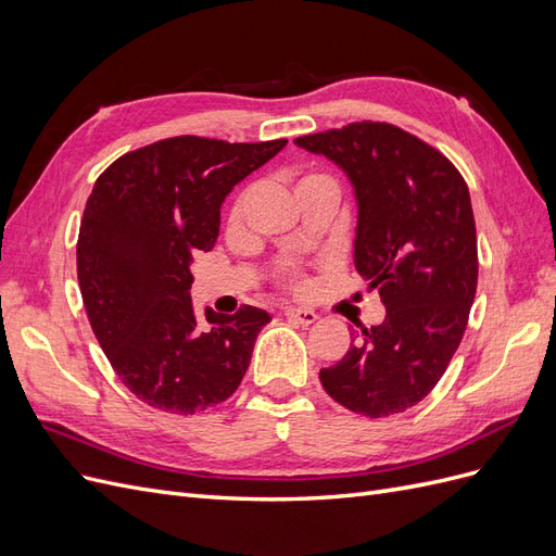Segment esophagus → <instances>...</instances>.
I'll list each match as a JSON object with an SVG mask.
<instances>
[{"label":"esophagus","mask_w":556,"mask_h":556,"mask_svg":"<svg viewBox=\"0 0 556 556\" xmlns=\"http://www.w3.org/2000/svg\"><path fill=\"white\" fill-rule=\"evenodd\" d=\"M285 317H288L290 323H294V325L308 327V325H313L315 319H317V313L308 311V308H288V311H285Z\"/></svg>","instance_id":"esophagus-1"}]
</instances>
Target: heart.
<instances>
[{
    "label": "heart",
    "instance_id": "b5f03b06",
    "mask_svg": "<svg viewBox=\"0 0 556 556\" xmlns=\"http://www.w3.org/2000/svg\"><path fill=\"white\" fill-rule=\"evenodd\" d=\"M323 182H333V180H331L327 174L306 172V174H301V176L294 180V192L315 188V185H323ZM245 199H248V194L239 197L237 204H233V208H231V225H239V223H241L243 208H245ZM276 280L282 285V288H288L290 292H296V294L308 290V278L304 276V271H301V266L294 264V262H282V264H278V268H276Z\"/></svg>",
    "mask_w": 556,
    "mask_h": 556
}]
</instances>
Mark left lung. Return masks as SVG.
Returning <instances> with one entry per match:
<instances>
[{
    "label": "left lung",
    "mask_w": 556,
    "mask_h": 556,
    "mask_svg": "<svg viewBox=\"0 0 556 556\" xmlns=\"http://www.w3.org/2000/svg\"><path fill=\"white\" fill-rule=\"evenodd\" d=\"M355 185L357 271L387 315L319 371L352 413L387 417L422 401L457 352L478 288V237L466 180L439 148L390 123L299 137Z\"/></svg>",
    "instance_id": "left-lung-1"
}]
</instances>
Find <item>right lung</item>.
Returning a JSON list of instances; mask_svg holds the SVG:
<instances>
[{
  "mask_svg": "<svg viewBox=\"0 0 556 556\" xmlns=\"http://www.w3.org/2000/svg\"><path fill=\"white\" fill-rule=\"evenodd\" d=\"M285 143L188 134L131 150L97 178L76 243L83 306L113 371L148 406L192 415L239 390L271 315L241 306L199 319L190 266L213 250L233 185Z\"/></svg>",
  "mask_w": 556,
  "mask_h": 556,
  "instance_id": "obj_1",
  "label": "right lung"
}]
</instances>
